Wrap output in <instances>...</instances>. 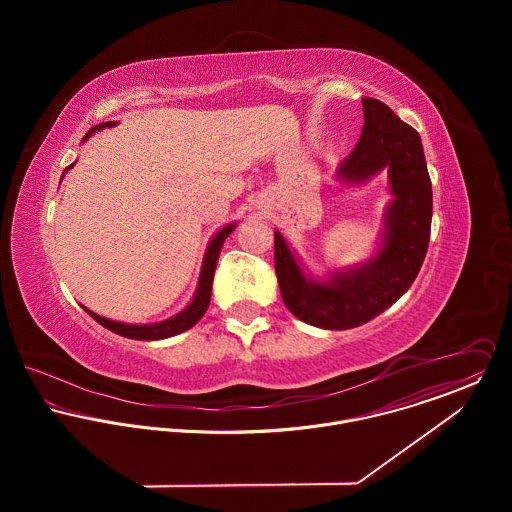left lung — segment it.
Masks as SVG:
<instances>
[{
	"label": "left lung",
	"mask_w": 512,
	"mask_h": 512,
	"mask_svg": "<svg viewBox=\"0 0 512 512\" xmlns=\"http://www.w3.org/2000/svg\"><path fill=\"white\" fill-rule=\"evenodd\" d=\"M365 126L353 153L337 167L345 185H361L388 173V203L378 250L327 278L307 276L286 238L274 230V264L282 299L309 325L343 331L359 327L398 301L414 284L428 252L432 181L418 132L384 102L363 98Z\"/></svg>",
	"instance_id": "obj_1"
}]
</instances>
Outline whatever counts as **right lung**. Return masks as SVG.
Listing matches in <instances>:
<instances>
[{"label":"right lung","mask_w":512,"mask_h":512,"mask_svg":"<svg viewBox=\"0 0 512 512\" xmlns=\"http://www.w3.org/2000/svg\"><path fill=\"white\" fill-rule=\"evenodd\" d=\"M118 122H102L94 128L88 130V134L82 138V142H86L92 134L104 130V128H114ZM74 165V163H73ZM71 165V167H73ZM67 167V171L71 169ZM236 228V222H230L226 226H222L219 232L211 238L209 246H207V252H205V258H203V266H201V276H199V284H197V290L195 295L191 299V303L181 309L177 315L165 319V321H159V323H147V325H132V323H122V321H112V319H106L94 311H90L88 307L86 313L98 321L102 327H106L108 331L116 333V335H122V337H128V339H138V341H157V339H167V337H173V335H179L187 329H191L207 311L209 303H211V290H213V278H215V268H217V262H219L220 248H222V242L226 240V236Z\"/></svg>","instance_id":"obj_1"}]
</instances>
